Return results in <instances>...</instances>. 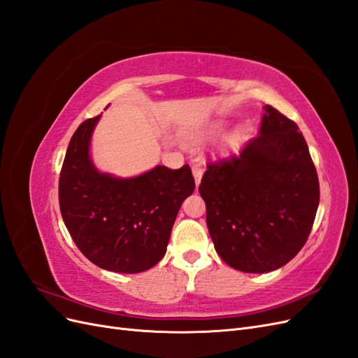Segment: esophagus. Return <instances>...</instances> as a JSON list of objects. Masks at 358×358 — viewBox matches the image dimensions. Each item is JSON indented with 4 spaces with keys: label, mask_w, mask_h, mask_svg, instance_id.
Instances as JSON below:
<instances>
[{
    "label": "esophagus",
    "mask_w": 358,
    "mask_h": 358,
    "mask_svg": "<svg viewBox=\"0 0 358 358\" xmlns=\"http://www.w3.org/2000/svg\"><path fill=\"white\" fill-rule=\"evenodd\" d=\"M192 175H194V180H196V185H200V180L203 176V166L201 164H194L192 166Z\"/></svg>",
    "instance_id": "34e87169"
}]
</instances>
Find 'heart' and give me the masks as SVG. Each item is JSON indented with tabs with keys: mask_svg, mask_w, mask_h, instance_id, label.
I'll list each match as a JSON object with an SVG mask.
<instances>
[{
	"mask_svg": "<svg viewBox=\"0 0 358 358\" xmlns=\"http://www.w3.org/2000/svg\"><path fill=\"white\" fill-rule=\"evenodd\" d=\"M222 128H224L222 121H215V122H210L209 125H206L203 129H200V131L188 134L187 140H188L189 145H200V143L204 142V140H208V138H210L216 134H220L222 131ZM242 136H243V129L239 128L236 133H233L229 138H227L224 146H222L224 152H230V150H234L237 146H239Z\"/></svg>",
	"mask_w": 358,
	"mask_h": 358,
	"instance_id": "obj_1",
	"label": "heart"
}]
</instances>
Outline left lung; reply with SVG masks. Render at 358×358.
Instances as JSON below:
<instances>
[{
	"label": "left lung",
	"instance_id": "left-lung-1",
	"mask_svg": "<svg viewBox=\"0 0 358 358\" xmlns=\"http://www.w3.org/2000/svg\"><path fill=\"white\" fill-rule=\"evenodd\" d=\"M258 136L241 154L209 164L199 191L218 255L245 273L285 266L306 243L320 183L299 127L266 104Z\"/></svg>",
	"mask_w": 358,
	"mask_h": 358
}]
</instances>
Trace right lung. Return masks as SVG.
Segmentation results:
<instances>
[{
  "label": "right lung",
  "instance_id": "1",
  "mask_svg": "<svg viewBox=\"0 0 358 358\" xmlns=\"http://www.w3.org/2000/svg\"><path fill=\"white\" fill-rule=\"evenodd\" d=\"M100 119H86L70 140L59 176L61 215L91 263L116 273H140L166 255L173 224L196 182L188 166H155L133 178L100 171L91 157Z\"/></svg>",
  "mask_w": 358,
  "mask_h": 358
}]
</instances>
